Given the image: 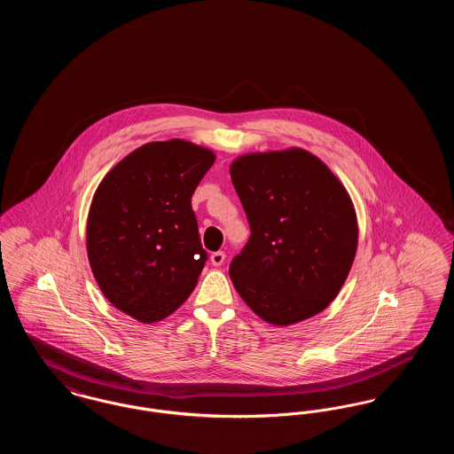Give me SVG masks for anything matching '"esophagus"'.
<instances>
[{"instance_id": "esophagus-1", "label": "esophagus", "mask_w": 454, "mask_h": 454, "mask_svg": "<svg viewBox=\"0 0 454 454\" xmlns=\"http://www.w3.org/2000/svg\"><path fill=\"white\" fill-rule=\"evenodd\" d=\"M224 259H226L224 252H215V254L211 255V263L219 267V265H223V263H224Z\"/></svg>"}]
</instances>
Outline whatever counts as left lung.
I'll list each match as a JSON object with an SVG mask.
<instances>
[{"mask_svg":"<svg viewBox=\"0 0 454 454\" xmlns=\"http://www.w3.org/2000/svg\"><path fill=\"white\" fill-rule=\"evenodd\" d=\"M230 173L252 231L230 263L238 294L272 325L324 311L357 248V219L344 185L300 148L239 156Z\"/></svg>","mask_w":454,"mask_h":454,"instance_id":"8db88e82","label":"left lung"}]
</instances>
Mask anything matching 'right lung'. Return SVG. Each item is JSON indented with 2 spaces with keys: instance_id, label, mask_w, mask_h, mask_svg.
<instances>
[{
  "instance_id": "obj_1",
  "label": "right lung",
  "mask_w": 454,
  "mask_h": 454,
  "mask_svg": "<svg viewBox=\"0 0 454 454\" xmlns=\"http://www.w3.org/2000/svg\"><path fill=\"white\" fill-rule=\"evenodd\" d=\"M215 153L184 139L148 143L100 182L88 260L104 296L132 318L163 320L194 291L207 260L191 199Z\"/></svg>"
}]
</instances>
